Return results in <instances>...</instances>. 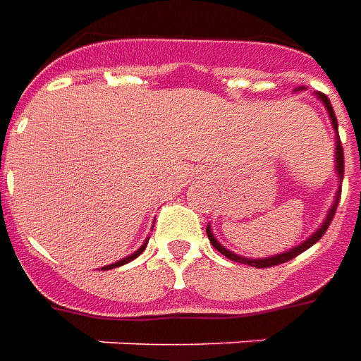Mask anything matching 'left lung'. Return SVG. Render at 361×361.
<instances>
[{"label": "left lung", "mask_w": 361, "mask_h": 361, "mask_svg": "<svg viewBox=\"0 0 361 361\" xmlns=\"http://www.w3.org/2000/svg\"><path fill=\"white\" fill-rule=\"evenodd\" d=\"M303 90V89H300ZM317 98L321 100V102L325 104L326 111H329V118H331V123H333V129L334 133H336V149H334V160H336V164H334V168H336V176H338V181L342 183V178H344V152H342V145H341V139H338V121H336V116H334L333 111V106H331V102H329V98H326L325 94H321V92H317ZM341 183H338V191H336V195H334V203L331 204V209H329V212H326L325 220H323V224L313 232V234L305 240V242H302L300 245H295V247H292V250L284 251V253H279V255H272V257H265V259H250V257H242V255H238V253H232L230 250H226L222 243L214 238V234H212L211 226H207V235H209V240H211L212 247L214 250H219L224 257L232 259V261H235V263H243V265H250V267H257V269H267V267H274V265H280V263H286V261H290V259L298 257L300 253H303L305 250H310L313 243H317L321 238H323V234L326 232V228H329V224H331V220L334 219V211H336V207H338V201H341Z\"/></svg>", "instance_id": "1"}]
</instances>
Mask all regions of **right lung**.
<instances>
[{
  "label": "right lung",
  "mask_w": 361,
  "mask_h": 361,
  "mask_svg": "<svg viewBox=\"0 0 361 361\" xmlns=\"http://www.w3.org/2000/svg\"><path fill=\"white\" fill-rule=\"evenodd\" d=\"M145 247H147V242L142 243L141 247L135 251V253H131V255H127V257H123V259H121V261H118V263H111V265L102 267V271H108V269H116V267H121V265H126V263H129V261H133L135 257H139V255H141L142 251H145Z\"/></svg>",
  "instance_id": "1"
}]
</instances>
